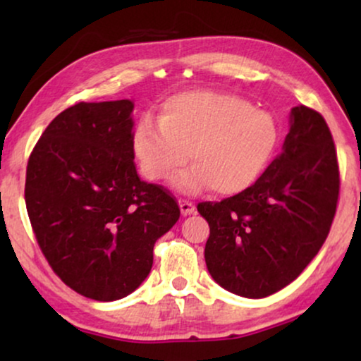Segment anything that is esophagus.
Segmentation results:
<instances>
[{"instance_id":"34e87169","label":"esophagus","mask_w":361,"mask_h":361,"mask_svg":"<svg viewBox=\"0 0 361 361\" xmlns=\"http://www.w3.org/2000/svg\"><path fill=\"white\" fill-rule=\"evenodd\" d=\"M179 207H180L182 215H190V214H194V212H195V205L192 204V202H189V200L180 199L179 200Z\"/></svg>"}]
</instances>
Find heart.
Instances as JSON below:
<instances>
[{
  "mask_svg": "<svg viewBox=\"0 0 361 361\" xmlns=\"http://www.w3.org/2000/svg\"><path fill=\"white\" fill-rule=\"evenodd\" d=\"M157 124L149 118L137 123L133 157L145 179L166 182L189 152L192 166L172 180L182 192L212 185L216 194H240L259 179L279 141L271 113L251 108L245 98L209 90L167 98Z\"/></svg>",
  "mask_w": 361,
  "mask_h": 361,
  "instance_id": "obj_1",
  "label": "heart"
}]
</instances>
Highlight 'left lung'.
<instances>
[{
	"mask_svg": "<svg viewBox=\"0 0 361 361\" xmlns=\"http://www.w3.org/2000/svg\"><path fill=\"white\" fill-rule=\"evenodd\" d=\"M338 190L327 123L312 108L294 106L283 152L263 176L240 194L197 205L210 226L205 263L212 278L250 299L286 288L322 248Z\"/></svg>",
	"mask_w": 361,
	"mask_h": 361,
	"instance_id": "obj_1",
	"label": "left lung"
}]
</instances>
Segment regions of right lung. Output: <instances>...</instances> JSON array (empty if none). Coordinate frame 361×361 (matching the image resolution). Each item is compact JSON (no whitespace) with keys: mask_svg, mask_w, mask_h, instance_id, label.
Masks as SVG:
<instances>
[{"mask_svg":"<svg viewBox=\"0 0 361 361\" xmlns=\"http://www.w3.org/2000/svg\"><path fill=\"white\" fill-rule=\"evenodd\" d=\"M131 100L80 102L46 128L29 156L24 199L42 255L88 299L131 294L152 248L180 216L176 197L137 176Z\"/></svg>","mask_w":361,"mask_h":361,"instance_id":"add662e5","label":"right lung"}]
</instances>
